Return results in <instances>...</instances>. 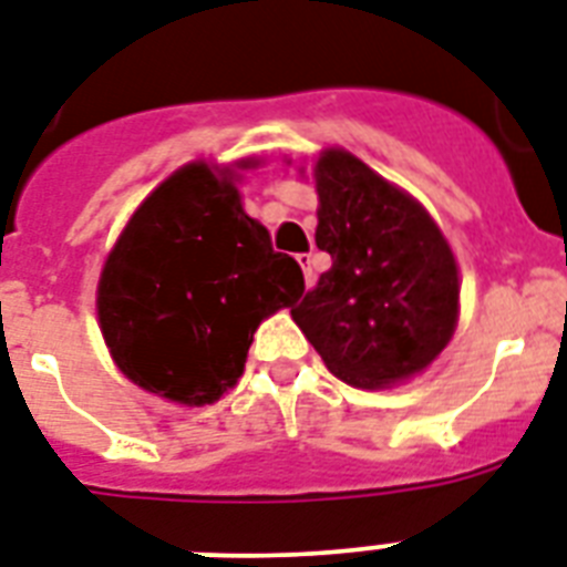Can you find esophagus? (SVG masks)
I'll use <instances>...</instances> for the list:
<instances>
[{
	"label": "esophagus",
	"mask_w": 567,
	"mask_h": 567,
	"mask_svg": "<svg viewBox=\"0 0 567 567\" xmlns=\"http://www.w3.org/2000/svg\"><path fill=\"white\" fill-rule=\"evenodd\" d=\"M296 260H298V266H301V271H305L307 287H310V284H312V257L310 255H298Z\"/></svg>",
	"instance_id": "34e87169"
}]
</instances>
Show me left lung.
Masks as SVG:
<instances>
[{
	"label": "left lung",
	"mask_w": 567,
	"mask_h": 567,
	"mask_svg": "<svg viewBox=\"0 0 567 567\" xmlns=\"http://www.w3.org/2000/svg\"><path fill=\"white\" fill-rule=\"evenodd\" d=\"M316 246L333 266L292 319L333 374L380 389L419 374L460 316L454 251L430 213L346 148L321 152Z\"/></svg>",
	"instance_id": "1"
}]
</instances>
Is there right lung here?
Wrapping results in <instances>:
<instances>
[{
    "label": "right lung",
    "instance_id": "add662e5",
    "mask_svg": "<svg viewBox=\"0 0 567 567\" xmlns=\"http://www.w3.org/2000/svg\"><path fill=\"white\" fill-rule=\"evenodd\" d=\"M301 292V266L243 210L234 172L196 161L131 216L104 260L96 307L125 378L202 406L237 383L257 324Z\"/></svg>",
    "mask_w": 567,
    "mask_h": 567
}]
</instances>
